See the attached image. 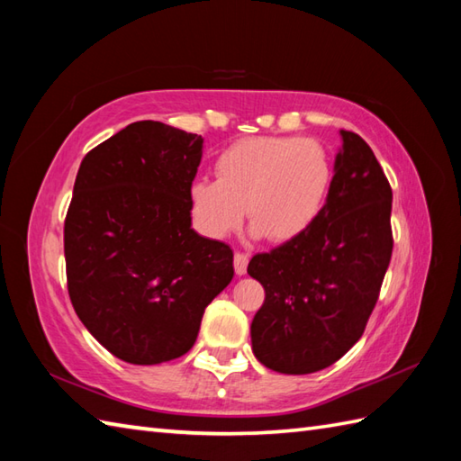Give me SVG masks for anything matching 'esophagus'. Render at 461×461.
Listing matches in <instances>:
<instances>
[{
	"label": "esophagus",
	"instance_id": "34e87169",
	"mask_svg": "<svg viewBox=\"0 0 461 461\" xmlns=\"http://www.w3.org/2000/svg\"><path fill=\"white\" fill-rule=\"evenodd\" d=\"M248 263H249V256L243 251H236V258H233V267H236L238 276H246L248 271Z\"/></svg>",
	"mask_w": 461,
	"mask_h": 461
}]
</instances>
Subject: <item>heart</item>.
<instances>
[{"label": "heart", "mask_w": 461, "mask_h": 461, "mask_svg": "<svg viewBox=\"0 0 461 461\" xmlns=\"http://www.w3.org/2000/svg\"><path fill=\"white\" fill-rule=\"evenodd\" d=\"M215 178L190 184L192 218L208 238L236 231L243 213L256 236L289 241L317 221L332 182L325 146L303 136H249L215 158ZM247 210H242V205Z\"/></svg>", "instance_id": "heart-1"}]
</instances>
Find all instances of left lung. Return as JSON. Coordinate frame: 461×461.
<instances>
[{"mask_svg": "<svg viewBox=\"0 0 461 461\" xmlns=\"http://www.w3.org/2000/svg\"><path fill=\"white\" fill-rule=\"evenodd\" d=\"M342 150L317 221L253 256L266 289L251 322L253 355L283 375L330 366L362 337L393 258V188L370 146L340 131Z\"/></svg>", "mask_w": 461, "mask_h": 461, "instance_id": "1", "label": "left lung"}]
</instances>
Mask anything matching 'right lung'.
<instances>
[{"label": "right lung", "instance_id": "right-lung-1", "mask_svg": "<svg viewBox=\"0 0 461 461\" xmlns=\"http://www.w3.org/2000/svg\"><path fill=\"white\" fill-rule=\"evenodd\" d=\"M202 146L164 122H132L77 174L65 218L68 297L86 330L131 365L185 355L233 277L231 248L192 230Z\"/></svg>", "mask_w": 461, "mask_h": 461}]
</instances>
